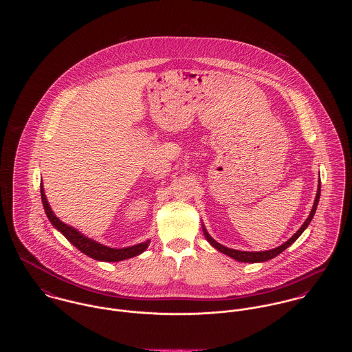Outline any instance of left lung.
<instances>
[{
	"instance_id": "8db88e82",
	"label": "left lung",
	"mask_w": 352,
	"mask_h": 352,
	"mask_svg": "<svg viewBox=\"0 0 352 352\" xmlns=\"http://www.w3.org/2000/svg\"><path fill=\"white\" fill-rule=\"evenodd\" d=\"M320 192H321V182L318 183V188H317V195H316V199H314V203H313V207H311V211H310V214H309V217H307V219L303 222V225H302L301 228L297 230V233L292 237V239H289L285 244H282V245H279V247H276V248H274V250H270V251H261V252H247V251H237V250H230V248H228V247H225V245H221L219 243H217L208 233H207V230H206V228H204V225H201V229H203V234H204V237L207 239V241L215 248V250H218L219 252H222V253H225V254H228V256H230V257H233L234 260H237V261H243V263H261V261H267V260H271V258H274L275 256H278L279 253H282V252L285 251V250H287L300 236H301L302 233H303V230L309 226V223H310V221L313 219V217H314V212H316V210H317V204H318V199H320Z\"/></svg>"
}]
</instances>
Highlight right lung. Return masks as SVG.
<instances>
[{"label":"right lung","instance_id":"right-lung-1","mask_svg":"<svg viewBox=\"0 0 352 352\" xmlns=\"http://www.w3.org/2000/svg\"><path fill=\"white\" fill-rule=\"evenodd\" d=\"M41 195H42V203L45 207V211L47 214V218L50 219L51 225L59 230L78 251L85 253L87 256L99 260V261H122L134 256L141 254L145 251L151 243V240L133 245V247H127V248H120V250H115V248H109L105 247L100 243L85 237L82 233H80L77 229L63 223L51 210L50 204L47 201V198L45 195V190H43V184L41 183Z\"/></svg>","mask_w":352,"mask_h":352}]
</instances>
